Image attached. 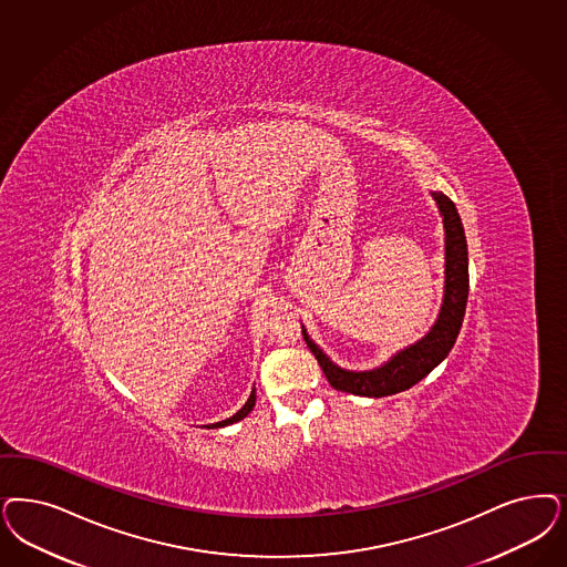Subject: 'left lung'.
<instances>
[{
    "mask_svg": "<svg viewBox=\"0 0 567 567\" xmlns=\"http://www.w3.org/2000/svg\"><path fill=\"white\" fill-rule=\"evenodd\" d=\"M437 207L444 215L446 228V291L442 312L425 339L406 348L404 352L393 355L390 362L381 369L369 372H350L334 367L318 346L303 331V339L312 350L324 377L329 379L334 390L353 393V395H369V398H385L400 391L411 390L423 377H427L446 355H449L467 308L468 297V257L467 238L463 230V221L449 196L433 193Z\"/></svg>",
    "mask_w": 567,
    "mask_h": 567,
    "instance_id": "8db88e82",
    "label": "left lung"
}]
</instances>
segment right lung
Masks as SVG:
<instances>
[{
    "label": "right lung",
    "mask_w": 567,
    "mask_h": 567,
    "mask_svg": "<svg viewBox=\"0 0 567 567\" xmlns=\"http://www.w3.org/2000/svg\"><path fill=\"white\" fill-rule=\"evenodd\" d=\"M255 406V390L251 391V395H249V400H247V404L240 409V411L233 414L230 419H226V421H219V423H215V425H209V427H226V425H230V423H236V421H240V419H245L249 412L254 411Z\"/></svg>",
    "instance_id": "1"
}]
</instances>
